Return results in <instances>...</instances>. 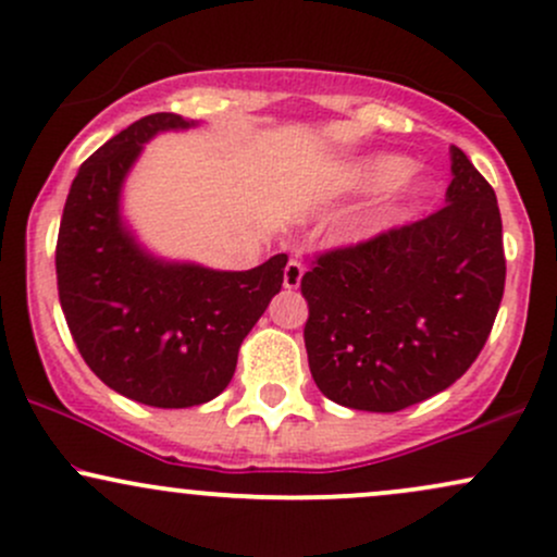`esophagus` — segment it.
Here are the masks:
<instances>
[{
  "label": "esophagus",
  "mask_w": 557,
  "mask_h": 557,
  "mask_svg": "<svg viewBox=\"0 0 557 557\" xmlns=\"http://www.w3.org/2000/svg\"><path fill=\"white\" fill-rule=\"evenodd\" d=\"M300 277H304V264L296 259H290L285 264V272H283V285L287 287V290H296V287L300 285Z\"/></svg>",
  "instance_id": "esophagus-1"
}]
</instances>
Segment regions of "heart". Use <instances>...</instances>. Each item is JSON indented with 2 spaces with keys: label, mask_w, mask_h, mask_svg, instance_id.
I'll return each mask as SVG.
<instances>
[{
  "label": "heart",
  "mask_w": 557,
  "mask_h": 557,
  "mask_svg": "<svg viewBox=\"0 0 557 557\" xmlns=\"http://www.w3.org/2000/svg\"><path fill=\"white\" fill-rule=\"evenodd\" d=\"M408 162L403 157H374L367 159V162L348 164V168L341 170L337 175V188L343 190H372L380 188V185H389L400 181L406 175Z\"/></svg>",
  "instance_id": "1"
}]
</instances>
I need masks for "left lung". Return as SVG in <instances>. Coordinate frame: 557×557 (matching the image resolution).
<instances>
[{
  "instance_id": "obj_1",
  "label": "left lung",
  "mask_w": 557,
  "mask_h": 557,
  "mask_svg": "<svg viewBox=\"0 0 557 557\" xmlns=\"http://www.w3.org/2000/svg\"><path fill=\"white\" fill-rule=\"evenodd\" d=\"M445 207L319 253L300 280L317 387L345 408L395 413L450 387L487 343L505 290L492 185L450 146Z\"/></svg>"
}]
</instances>
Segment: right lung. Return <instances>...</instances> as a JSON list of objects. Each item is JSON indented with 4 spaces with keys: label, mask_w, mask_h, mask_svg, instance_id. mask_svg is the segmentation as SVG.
Listing matches in <instances>:
<instances>
[{
    "label": "right lung",
    "mask_w": 557,
    "mask_h": 557,
    "mask_svg": "<svg viewBox=\"0 0 557 557\" xmlns=\"http://www.w3.org/2000/svg\"><path fill=\"white\" fill-rule=\"evenodd\" d=\"M188 125L157 112L96 149L70 185L57 235V290L83 361L114 393L154 408L201 406L230 385L243 337L287 264L285 253L246 272L170 264L127 233V170L151 136Z\"/></svg>",
    "instance_id": "right-lung-1"
}]
</instances>
